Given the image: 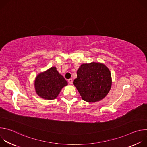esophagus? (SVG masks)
<instances>
[{
	"label": "esophagus",
	"instance_id": "34e87169",
	"mask_svg": "<svg viewBox=\"0 0 147 147\" xmlns=\"http://www.w3.org/2000/svg\"><path fill=\"white\" fill-rule=\"evenodd\" d=\"M68 82H69V84H73V80H72L71 78H70V79H69Z\"/></svg>",
	"mask_w": 147,
	"mask_h": 147
}]
</instances>
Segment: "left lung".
<instances>
[{
	"instance_id": "1",
	"label": "left lung",
	"mask_w": 147,
	"mask_h": 147,
	"mask_svg": "<svg viewBox=\"0 0 147 147\" xmlns=\"http://www.w3.org/2000/svg\"><path fill=\"white\" fill-rule=\"evenodd\" d=\"M77 75L73 84L84 100L90 103L98 102L111 90L112 83L111 71L102 63H83L77 70Z\"/></svg>"
}]
</instances>
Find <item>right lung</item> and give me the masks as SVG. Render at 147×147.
Returning a JSON list of instances; mask_svg holds the SVG:
<instances>
[{
    "label": "right lung",
    "mask_w": 147,
    "mask_h": 147,
    "mask_svg": "<svg viewBox=\"0 0 147 147\" xmlns=\"http://www.w3.org/2000/svg\"><path fill=\"white\" fill-rule=\"evenodd\" d=\"M67 85V81L55 66L38 74L34 81L36 94L41 98L47 100L56 99L61 89Z\"/></svg>",
    "instance_id": "1"
}]
</instances>
